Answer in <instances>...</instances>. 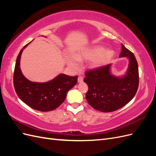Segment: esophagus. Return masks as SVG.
<instances>
[{
  "label": "esophagus",
  "instance_id": "esophagus-1",
  "mask_svg": "<svg viewBox=\"0 0 156 156\" xmlns=\"http://www.w3.org/2000/svg\"><path fill=\"white\" fill-rule=\"evenodd\" d=\"M77 81L78 83H81L83 81V77L82 76H79L78 77V79H77Z\"/></svg>",
  "mask_w": 156,
  "mask_h": 156
}]
</instances>
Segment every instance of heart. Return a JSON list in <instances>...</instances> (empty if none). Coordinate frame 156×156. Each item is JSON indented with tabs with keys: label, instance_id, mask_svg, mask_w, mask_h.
Wrapping results in <instances>:
<instances>
[{
	"label": "heart",
	"instance_id": "b5f03b06",
	"mask_svg": "<svg viewBox=\"0 0 156 156\" xmlns=\"http://www.w3.org/2000/svg\"><path fill=\"white\" fill-rule=\"evenodd\" d=\"M112 50H105L100 45L92 46L76 53L74 55H66L64 58L70 68L76 69L79 66V61L90 60V66L92 69H98L109 64L115 56Z\"/></svg>",
	"mask_w": 156,
	"mask_h": 156
}]
</instances>
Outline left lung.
<instances>
[{"label": "left lung", "instance_id": "left-lung-1", "mask_svg": "<svg viewBox=\"0 0 156 156\" xmlns=\"http://www.w3.org/2000/svg\"><path fill=\"white\" fill-rule=\"evenodd\" d=\"M120 57L129 60L124 75H113L111 64L85 73L84 82L88 87L86 99L89 105L98 111L109 112L119 109L128 103L137 91L139 69L135 55L122 44Z\"/></svg>", "mask_w": 156, "mask_h": 156}]
</instances>
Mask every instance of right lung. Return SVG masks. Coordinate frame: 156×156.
I'll list each match as a JSON object with an SVG mask.
<instances>
[{"mask_svg": "<svg viewBox=\"0 0 156 156\" xmlns=\"http://www.w3.org/2000/svg\"><path fill=\"white\" fill-rule=\"evenodd\" d=\"M30 43L24 46L17 56L13 73L15 90L20 100L34 109L42 112L53 111L64 101L68 92L77 84V76L60 73L44 83L27 79L21 72L20 60L23 51Z\"/></svg>", "mask_w": 156, "mask_h": 156, "instance_id": "1", "label": "right lung"}]
</instances>
